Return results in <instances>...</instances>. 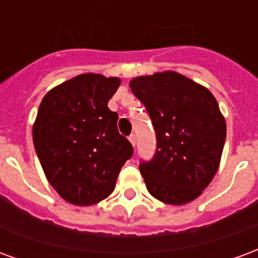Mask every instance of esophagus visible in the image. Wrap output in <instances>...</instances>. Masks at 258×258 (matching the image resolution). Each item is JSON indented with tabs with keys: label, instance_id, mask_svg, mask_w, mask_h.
Instances as JSON below:
<instances>
[{
	"label": "esophagus",
	"instance_id": "obj_1",
	"mask_svg": "<svg viewBox=\"0 0 258 258\" xmlns=\"http://www.w3.org/2000/svg\"><path fill=\"white\" fill-rule=\"evenodd\" d=\"M128 140H130V142H131V145L133 146H135V144H137V138H135V135L134 134H131L128 137Z\"/></svg>",
	"mask_w": 258,
	"mask_h": 258
}]
</instances>
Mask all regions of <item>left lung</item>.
I'll return each instance as SVG.
<instances>
[{"instance_id":"obj_1","label":"left lung","mask_w":258,"mask_h":258,"mask_svg":"<svg viewBox=\"0 0 258 258\" xmlns=\"http://www.w3.org/2000/svg\"><path fill=\"white\" fill-rule=\"evenodd\" d=\"M130 88L156 131V155L140 164L146 188L166 205L189 203L209 186L221 162L227 123L216 98L173 70L135 77Z\"/></svg>"}]
</instances>
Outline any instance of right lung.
I'll list each match as a JSON object with an SVG mask.
<instances>
[{"mask_svg": "<svg viewBox=\"0 0 258 258\" xmlns=\"http://www.w3.org/2000/svg\"><path fill=\"white\" fill-rule=\"evenodd\" d=\"M121 80L84 73L53 87L42 98L33 142L48 182L69 203L91 206L112 194L133 156L118 134L117 113L107 102Z\"/></svg>", "mask_w": 258, "mask_h": 258, "instance_id": "right-lung-1", "label": "right lung"}]
</instances>
